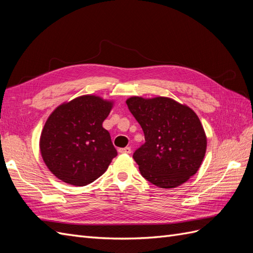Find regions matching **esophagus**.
<instances>
[{
  "label": "esophagus",
  "mask_w": 253,
  "mask_h": 253,
  "mask_svg": "<svg viewBox=\"0 0 253 253\" xmlns=\"http://www.w3.org/2000/svg\"><path fill=\"white\" fill-rule=\"evenodd\" d=\"M119 153L121 154H130L131 153V148L130 147H124V148H119Z\"/></svg>",
  "instance_id": "1"
}]
</instances>
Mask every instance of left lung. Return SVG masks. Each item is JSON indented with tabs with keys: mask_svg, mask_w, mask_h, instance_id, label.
<instances>
[{
	"mask_svg": "<svg viewBox=\"0 0 253 253\" xmlns=\"http://www.w3.org/2000/svg\"><path fill=\"white\" fill-rule=\"evenodd\" d=\"M143 129L145 143L133 154L142 176L159 188H175L200 169L207 138L193 110L169 97L126 100Z\"/></svg>",
	"mask_w": 253,
	"mask_h": 253,
	"instance_id": "left-lung-1",
	"label": "left lung"
}]
</instances>
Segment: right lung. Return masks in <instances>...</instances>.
<instances>
[{"label":"right lung","instance_id":"right-lung-1","mask_svg":"<svg viewBox=\"0 0 253 253\" xmlns=\"http://www.w3.org/2000/svg\"><path fill=\"white\" fill-rule=\"evenodd\" d=\"M114 101L82 95L57 106L41 133L44 165L62 182L85 186L101 176L118 155L102 123Z\"/></svg>","mask_w":253,"mask_h":253}]
</instances>
